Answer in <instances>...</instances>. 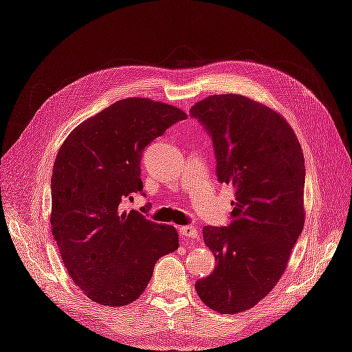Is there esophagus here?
Listing matches in <instances>:
<instances>
[{
	"label": "esophagus",
	"mask_w": 352,
	"mask_h": 352,
	"mask_svg": "<svg viewBox=\"0 0 352 352\" xmlns=\"http://www.w3.org/2000/svg\"><path fill=\"white\" fill-rule=\"evenodd\" d=\"M179 233L182 238H188V239L198 238V230L194 226H180Z\"/></svg>",
	"instance_id": "obj_1"
}]
</instances>
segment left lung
<instances>
[{
    "instance_id": "8db88e82",
    "label": "left lung",
    "mask_w": 352,
    "mask_h": 352,
    "mask_svg": "<svg viewBox=\"0 0 352 352\" xmlns=\"http://www.w3.org/2000/svg\"><path fill=\"white\" fill-rule=\"evenodd\" d=\"M190 117L211 135L219 180L235 188L230 225L202 229L216 267L195 289L211 310L236 314L279 282L302 232V148L278 111L243 95H211Z\"/></svg>"
}]
</instances>
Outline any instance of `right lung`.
<instances>
[{
  "label": "right lung",
  "instance_id": "obj_1",
  "mask_svg": "<svg viewBox=\"0 0 352 352\" xmlns=\"http://www.w3.org/2000/svg\"><path fill=\"white\" fill-rule=\"evenodd\" d=\"M186 113L150 98L120 100L74 127L60 146L51 179V230L72 280L94 302H133L154 265L179 248L173 226L122 201L142 190L145 146Z\"/></svg>",
  "mask_w": 352,
  "mask_h": 352
}]
</instances>
